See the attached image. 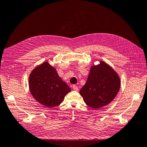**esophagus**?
<instances>
[{
  "label": "esophagus",
  "instance_id": "esophagus-1",
  "mask_svg": "<svg viewBox=\"0 0 147 147\" xmlns=\"http://www.w3.org/2000/svg\"><path fill=\"white\" fill-rule=\"evenodd\" d=\"M73 89L74 90V91H78V86H76V85H73Z\"/></svg>",
  "mask_w": 147,
  "mask_h": 147
}]
</instances>
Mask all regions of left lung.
<instances>
[{
  "mask_svg": "<svg viewBox=\"0 0 147 147\" xmlns=\"http://www.w3.org/2000/svg\"><path fill=\"white\" fill-rule=\"evenodd\" d=\"M120 88L118 74L107 63H100L91 67L86 83L80 93L88 107L98 110L110 103Z\"/></svg>",
  "mask_w": 147,
  "mask_h": 147,
  "instance_id": "obj_1",
  "label": "left lung"
}]
</instances>
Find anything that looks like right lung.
Returning a JSON list of instances; mask_svg holds the SVG:
<instances>
[{"label": "right lung", "mask_w": 147, "mask_h": 147, "mask_svg": "<svg viewBox=\"0 0 147 147\" xmlns=\"http://www.w3.org/2000/svg\"><path fill=\"white\" fill-rule=\"evenodd\" d=\"M29 90L39 103L53 108L62 103L71 88L58 76L55 68L44 62L34 69L29 78Z\"/></svg>", "instance_id": "obj_1"}]
</instances>
